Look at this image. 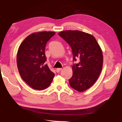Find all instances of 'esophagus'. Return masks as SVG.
Wrapping results in <instances>:
<instances>
[{
  "instance_id": "esophagus-1",
  "label": "esophagus",
  "mask_w": 122,
  "mask_h": 122,
  "mask_svg": "<svg viewBox=\"0 0 122 122\" xmlns=\"http://www.w3.org/2000/svg\"><path fill=\"white\" fill-rule=\"evenodd\" d=\"M61 69H62L61 68H58L56 70V72H57L58 73V72H59L61 70Z\"/></svg>"
}]
</instances>
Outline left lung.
I'll use <instances>...</instances> for the list:
<instances>
[{"label": "left lung", "instance_id": "8db88e82", "mask_svg": "<svg viewBox=\"0 0 122 122\" xmlns=\"http://www.w3.org/2000/svg\"><path fill=\"white\" fill-rule=\"evenodd\" d=\"M59 36L70 45L73 61L79 58L80 62L72 67V76L69 79L72 88L83 92L91 87L102 70L103 56L102 49L94 36L77 30L60 32Z\"/></svg>", "mask_w": 122, "mask_h": 122}]
</instances>
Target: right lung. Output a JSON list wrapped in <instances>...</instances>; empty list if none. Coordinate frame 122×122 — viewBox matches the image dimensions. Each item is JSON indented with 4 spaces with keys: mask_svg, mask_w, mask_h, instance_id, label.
Wrapping results in <instances>:
<instances>
[{
    "mask_svg": "<svg viewBox=\"0 0 122 122\" xmlns=\"http://www.w3.org/2000/svg\"><path fill=\"white\" fill-rule=\"evenodd\" d=\"M55 32H35L25 38L20 45L17 55L18 69L21 78L35 90H41L49 86L55 73L47 64L45 49Z\"/></svg>",
    "mask_w": 122,
    "mask_h": 122,
    "instance_id": "add662e5",
    "label": "right lung"
}]
</instances>
